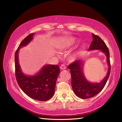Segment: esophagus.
Returning a JSON list of instances; mask_svg holds the SVG:
<instances>
[{"label": "esophagus", "mask_w": 122, "mask_h": 122, "mask_svg": "<svg viewBox=\"0 0 122 122\" xmlns=\"http://www.w3.org/2000/svg\"><path fill=\"white\" fill-rule=\"evenodd\" d=\"M60 69L61 70H65L66 69V66L65 65H62L61 66H60Z\"/></svg>", "instance_id": "obj_1"}]
</instances>
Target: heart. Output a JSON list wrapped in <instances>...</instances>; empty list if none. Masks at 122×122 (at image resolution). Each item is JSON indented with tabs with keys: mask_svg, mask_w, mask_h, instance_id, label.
<instances>
[{
	"mask_svg": "<svg viewBox=\"0 0 122 122\" xmlns=\"http://www.w3.org/2000/svg\"><path fill=\"white\" fill-rule=\"evenodd\" d=\"M75 42L76 40L74 37H69V38L65 39L62 41L60 44L59 45V48L62 51H66L73 47L75 45ZM81 52L82 49H80V50L72 54L68 57L69 61L70 62L75 61L79 57Z\"/></svg>",
	"mask_w": 122,
	"mask_h": 122,
	"instance_id": "1",
	"label": "heart"
}]
</instances>
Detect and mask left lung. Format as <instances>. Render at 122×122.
Wrapping results in <instances>:
<instances>
[{
    "label": "left lung",
    "mask_w": 122,
    "mask_h": 122,
    "mask_svg": "<svg viewBox=\"0 0 122 122\" xmlns=\"http://www.w3.org/2000/svg\"><path fill=\"white\" fill-rule=\"evenodd\" d=\"M92 36L93 40L88 50H100L105 54L108 65V71L107 75L100 83H92L88 81L84 76L83 61L80 60H76L68 66L71 76L72 88L76 95L82 99L89 98L98 94L104 87L110 73V54L108 47L100 36L93 33Z\"/></svg>",
    "instance_id": "left-lung-1"
}]
</instances>
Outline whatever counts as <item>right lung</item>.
<instances>
[{
    "instance_id": "obj_1",
    "label": "right lung",
    "mask_w": 122,
    "mask_h": 122,
    "mask_svg": "<svg viewBox=\"0 0 122 122\" xmlns=\"http://www.w3.org/2000/svg\"><path fill=\"white\" fill-rule=\"evenodd\" d=\"M34 33L26 37L20 43L15 53L16 80L25 94L34 100L46 101L52 97L55 92L56 80L60 74L57 65H47L43 66L34 75H27L22 71L19 63L18 53L20 48L30 44Z\"/></svg>"
}]
</instances>
